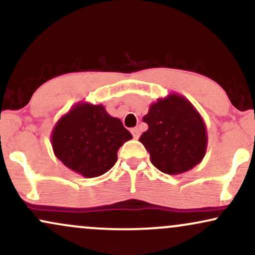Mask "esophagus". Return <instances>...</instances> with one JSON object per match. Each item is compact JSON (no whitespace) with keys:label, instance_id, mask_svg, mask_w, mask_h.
Returning a JSON list of instances; mask_svg holds the SVG:
<instances>
[{"label":"esophagus","instance_id":"1","mask_svg":"<svg viewBox=\"0 0 255 255\" xmlns=\"http://www.w3.org/2000/svg\"><path fill=\"white\" fill-rule=\"evenodd\" d=\"M131 134H133V137L134 139H137V137L140 136V130L139 128H133V129H130Z\"/></svg>","mask_w":255,"mask_h":255}]
</instances>
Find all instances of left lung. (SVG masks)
<instances>
[{
    "instance_id": "1",
    "label": "left lung",
    "mask_w": 255,
    "mask_h": 255,
    "mask_svg": "<svg viewBox=\"0 0 255 255\" xmlns=\"http://www.w3.org/2000/svg\"><path fill=\"white\" fill-rule=\"evenodd\" d=\"M142 121L148 129L139 141L158 170L178 175L203 160L207 148L206 126L194 105L183 96L170 93L157 99Z\"/></svg>"
}]
</instances>
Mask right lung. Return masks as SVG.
<instances>
[{"label": "right lung", "mask_w": 255, "mask_h": 255, "mask_svg": "<svg viewBox=\"0 0 255 255\" xmlns=\"http://www.w3.org/2000/svg\"><path fill=\"white\" fill-rule=\"evenodd\" d=\"M131 137L121 120L110 116L103 105L79 102L52 128L51 145L67 168L91 178L109 171L119 148Z\"/></svg>", "instance_id": "add662e5"}]
</instances>
